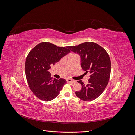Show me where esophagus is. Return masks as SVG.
Returning <instances> with one entry per match:
<instances>
[{
  "label": "esophagus",
  "instance_id": "esophagus-1",
  "mask_svg": "<svg viewBox=\"0 0 135 135\" xmlns=\"http://www.w3.org/2000/svg\"><path fill=\"white\" fill-rule=\"evenodd\" d=\"M67 81L68 83H75L76 81L74 80H73L71 79H67Z\"/></svg>",
  "mask_w": 135,
  "mask_h": 135
}]
</instances>
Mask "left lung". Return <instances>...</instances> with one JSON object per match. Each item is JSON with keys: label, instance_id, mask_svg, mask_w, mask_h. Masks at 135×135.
I'll return each mask as SVG.
<instances>
[{"label": "left lung", "instance_id": "obj_1", "mask_svg": "<svg viewBox=\"0 0 135 135\" xmlns=\"http://www.w3.org/2000/svg\"><path fill=\"white\" fill-rule=\"evenodd\" d=\"M68 48L80 56V65L86 73H90L88 83L85 85L82 80L81 89L75 95L81 100L91 101L100 96L107 87L111 71V62L107 52L99 44L85 42L78 46H69Z\"/></svg>", "mask_w": 135, "mask_h": 135}]
</instances>
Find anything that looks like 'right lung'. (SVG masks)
<instances>
[{"label":"right lung","mask_w":135,"mask_h":135,"mask_svg":"<svg viewBox=\"0 0 135 135\" xmlns=\"http://www.w3.org/2000/svg\"><path fill=\"white\" fill-rule=\"evenodd\" d=\"M70 52L68 47H57L51 43L42 42L28 54L25 66L27 81L31 91L40 100H54L66 83L64 79H53L48 70Z\"/></svg>","instance_id":"1"}]
</instances>
